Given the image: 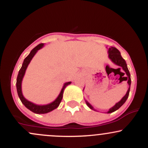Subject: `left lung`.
Here are the masks:
<instances>
[{
  "label": "left lung",
  "instance_id": "left-lung-1",
  "mask_svg": "<svg viewBox=\"0 0 148 148\" xmlns=\"http://www.w3.org/2000/svg\"><path fill=\"white\" fill-rule=\"evenodd\" d=\"M108 58H109L110 60H111L115 64H116V65H118V66H119V67H121V68H123V70L125 71V72L126 73L127 76V77H125L126 78V80H125V81H127V84H128V85H129V88H128V90H127L126 95H125L124 96L123 98H122L121 100H120V101H118V103H115L114 106H113V107H111V108L108 110V111L107 112L108 113H111L115 111H117V110L123 106L124 103H125V101H127V98H128V97H129V94H130V91L131 76H130V71H129L128 67H127L126 61L124 60V59L123 58V57L121 56L120 52L119 51L118 49H117L116 48H115V47H110V48H108ZM118 69H120V68H118ZM85 101H86V104H87V106L89 107L90 109L95 110V109L93 108V106H92L90 103L88 102L87 100H85Z\"/></svg>",
  "mask_w": 148,
  "mask_h": 148
}]
</instances>
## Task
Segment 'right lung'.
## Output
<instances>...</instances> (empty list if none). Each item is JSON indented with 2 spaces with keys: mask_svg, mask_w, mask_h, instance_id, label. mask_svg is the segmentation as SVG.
Here are the masks:
<instances>
[{
  "mask_svg": "<svg viewBox=\"0 0 148 148\" xmlns=\"http://www.w3.org/2000/svg\"><path fill=\"white\" fill-rule=\"evenodd\" d=\"M44 47V44H40L35 47L33 50L30 51L29 55L28 56L23 60V64L20 69V70L18 71V74L17 76V79H16V90H17V93L18 97H19L20 100L24 106L26 107L28 109H29L30 111H31L33 113H37V114H45V113H47L49 112L52 111L53 110L56 109L58 108L61 102V100L62 99V96H63V92L64 88L67 87V86L69 84H71V81L69 82H66L65 84H64L63 87H62V90H61L60 94L58 95V97L54 100L53 101H52L51 103H48V104L46 105H37L35 104L31 101L27 100L25 98L23 97V93H22V90H21V84H22V80H23V76L25 75V71H26L27 67H28V64L30 62L34 56L36 54L37 51L40 50V49H42Z\"/></svg>",
  "mask_w": 148,
  "mask_h": 148,
  "instance_id": "right-lung-1",
  "label": "right lung"
}]
</instances>
